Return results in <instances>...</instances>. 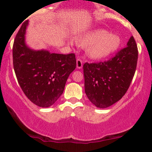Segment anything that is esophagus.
I'll list each match as a JSON object with an SVG mask.
<instances>
[{
  "label": "esophagus",
  "mask_w": 152,
  "mask_h": 152,
  "mask_svg": "<svg viewBox=\"0 0 152 152\" xmlns=\"http://www.w3.org/2000/svg\"><path fill=\"white\" fill-rule=\"evenodd\" d=\"M76 67L78 69L83 67V61L80 58H77V60H76Z\"/></svg>",
  "instance_id": "esophagus-1"
}]
</instances>
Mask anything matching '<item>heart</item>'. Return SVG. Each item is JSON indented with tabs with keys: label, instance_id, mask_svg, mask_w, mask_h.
Returning <instances> with one entry per match:
<instances>
[{
	"label": "heart",
	"instance_id": "obj_1",
	"mask_svg": "<svg viewBox=\"0 0 152 152\" xmlns=\"http://www.w3.org/2000/svg\"><path fill=\"white\" fill-rule=\"evenodd\" d=\"M86 53L93 59H104L110 56L120 48L121 38L116 34H109L107 31L99 29L88 32L77 40Z\"/></svg>",
	"mask_w": 152,
	"mask_h": 152
}]
</instances>
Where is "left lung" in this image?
<instances>
[{"label":"left lung","mask_w":152,"mask_h":152,"mask_svg":"<svg viewBox=\"0 0 152 152\" xmlns=\"http://www.w3.org/2000/svg\"><path fill=\"white\" fill-rule=\"evenodd\" d=\"M138 48L133 36L125 48L104 62L83 64L85 93L96 107L104 109L124 96L136 71Z\"/></svg>","instance_id":"obj_1"}]
</instances>
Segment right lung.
Returning <instances> with one entry per match:
<instances>
[{
	"instance_id": "add662e5",
	"label": "right lung",
	"mask_w": 152,
	"mask_h": 152,
	"mask_svg": "<svg viewBox=\"0 0 152 152\" xmlns=\"http://www.w3.org/2000/svg\"><path fill=\"white\" fill-rule=\"evenodd\" d=\"M28 20L20 26L13 46V68L20 88L28 99L40 107H49L64 92L68 77L76 69L74 53H50L26 46Z\"/></svg>"
}]
</instances>
